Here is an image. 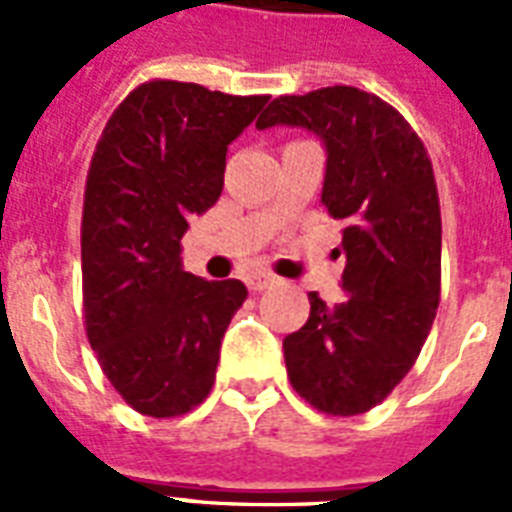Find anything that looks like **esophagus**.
Returning a JSON list of instances; mask_svg holds the SVG:
<instances>
[{
  "label": "esophagus",
  "mask_w": 512,
  "mask_h": 512,
  "mask_svg": "<svg viewBox=\"0 0 512 512\" xmlns=\"http://www.w3.org/2000/svg\"><path fill=\"white\" fill-rule=\"evenodd\" d=\"M244 281H247V287L252 289V292H263V289L271 287V284H273V281H276V279H273L271 273L255 271V273H249V276H247V279H244Z\"/></svg>",
  "instance_id": "obj_1"
}]
</instances>
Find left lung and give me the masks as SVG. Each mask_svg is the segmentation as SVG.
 Here are the masks:
<instances>
[{"label":"left lung","mask_w":512,"mask_h":512,"mask_svg":"<svg viewBox=\"0 0 512 512\" xmlns=\"http://www.w3.org/2000/svg\"><path fill=\"white\" fill-rule=\"evenodd\" d=\"M303 127L324 143L321 204L342 223L345 300L308 295L284 337L292 388L319 412L377 406L412 369L441 297V209L428 151L396 108L356 87L276 98L257 130Z\"/></svg>","instance_id":"obj_1"}]
</instances>
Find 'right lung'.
Returning <instances> with one entry per match:
<instances>
[{
	"label": "right lung",
	"mask_w": 512,
	"mask_h": 512,
	"mask_svg": "<svg viewBox=\"0 0 512 512\" xmlns=\"http://www.w3.org/2000/svg\"><path fill=\"white\" fill-rule=\"evenodd\" d=\"M268 95L140 84L92 154L82 212L84 324L100 369L148 417H177L215 382L220 342L247 300L236 279L183 271L188 217L223 193L225 154Z\"/></svg>",
	"instance_id": "obj_1"
}]
</instances>
